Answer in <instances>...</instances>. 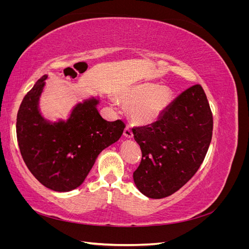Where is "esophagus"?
<instances>
[{
  "label": "esophagus",
  "instance_id": "obj_1",
  "mask_svg": "<svg viewBox=\"0 0 249 249\" xmlns=\"http://www.w3.org/2000/svg\"><path fill=\"white\" fill-rule=\"evenodd\" d=\"M124 136L125 138H132L133 137V132L131 130V127L129 126H125V129L124 131Z\"/></svg>",
  "mask_w": 249,
  "mask_h": 249
}]
</instances>
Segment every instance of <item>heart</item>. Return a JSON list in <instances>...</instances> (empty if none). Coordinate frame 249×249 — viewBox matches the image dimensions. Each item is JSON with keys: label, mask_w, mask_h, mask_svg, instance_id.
<instances>
[{"label": "heart", "mask_w": 249, "mask_h": 249, "mask_svg": "<svg viewBox=\"0 0 249 249\" xmlns=\"http://www.w3.org/2000/svg\"><path fill=\"white\" fill-rule=\"evenodd\" d=\"M120 101L130 107V117L134 124L147 125L157 122L166 111L172 101V92L168 87L143 85L124 92Z\"/></svg>", "instance_id": "b5f03b06"}]
</instances>
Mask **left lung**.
I'll list each match as a JSON object with an SVG mask.
<instances>
[{
    "label": "left lung",
    "mask_w": 249,
    "mask_h": 249,
    "mask_svg": "<svg viewBox=\"0 0 249 249\" xmlns=\"http://www.w3.org/2000/svg\"><path fill=\"white\" fill-rule=\"evenodd\" d=\"M213 115L200 85L180 93L152 124L134 127L142 159L133 178L149 198L179 190L196 173L212 140Z\"/></svg>",
    "instance_id": "8db88e82"
}]
</instances>
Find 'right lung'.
<instances>
[{
  "instance_id": "add662e5",
  "label": "right lung",
  "mask_w": 249,
  "mask_h": 249,
  "mask_svg": "<svg viewBox=\"0 0 249 249\" xmlns=\"http://www.w3.org/2000/svg\"><path fill=\"white\" fill-rule=\"evenodd\" d=\"M47 76L25 95L18 112L17 137L28 169L43 186L57 192L76 189L103 149L115 143L125 127L107 122L96 109L99 100L78 104L66 122L50 124L38 110Z\"/></svg>"
}]
</instances>
